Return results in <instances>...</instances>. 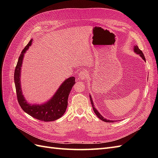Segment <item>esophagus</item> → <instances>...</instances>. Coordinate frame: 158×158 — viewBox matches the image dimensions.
<instances>
[{
    "label": "esophagus",
    "mask_w": 158,
    "mask_h": 158,
    "mask_svg": "<svg viewBox=\"0 0 158 158\" xmlns=\"http://www.w3.org/2000/svg\"><path fill=\"white\" fill-rule=\"evenodd\" d=\"M88 73L87 70H82V71L80 72V73H79V75H78V78L81 80H85L86 79L88 78Z\"/></svg>",
    "instance_id": "esophagus-1"
}]
</instances>
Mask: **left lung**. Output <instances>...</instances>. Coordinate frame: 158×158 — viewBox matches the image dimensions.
Instances as JSON below:
<instances>
[{
	"label": "left lung",
	"instance_id": "obj_1",
	"mask_svg": "<svg viewBox=\"0 0 158 158\" xmlns=\"http://www.w3.org/2000/svg\"><path fill=\"white\" fill-rule=\"evenodd\" d=\"M134 51H135L136 53H137V54H138L142 58V59L144 60V61H146V59H145V56H144V54H143V52H142V51L138 48V46L137 45H135V47H134ZM89 98H90V101H91V103H92V107H93V109H94V113H95V114H96L97 115V117L99 118V119H101L102 121H105V122H107V123H113V121H110V120H107L106 118H105L101 114H100L99 112H98V110L95 108V107H94V102H93V100H92V97H91V95H89Z\"/></svg>",
	"mask_w": 158,
	"mask_h": 158
}]
</instances>
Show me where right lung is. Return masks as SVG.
<instances>
[{
  "instance_id": "obj_1",
  "label": "right lung",
  "mask_w": 158,
  "mask_h": 158,
  "mask_svg": "<svg viewBox=\"0 0 158 158\" xmlns=\"http://www.w3.org/2000/svg\"><path fill=\"white\" fill-rule=\"evenodd\" d=\"M32 40L31 39L22 51L14 71V83L16 86L17 99L22 109L30 116L42 121H53L61 117L66 111L68 106L69 95L72 88L75 84V78L72 76L65 80L53 96L47 102L41 105L28 103L22 94L20 75L23 56L31 45Z\"/></svg>"
}]
</instances>
